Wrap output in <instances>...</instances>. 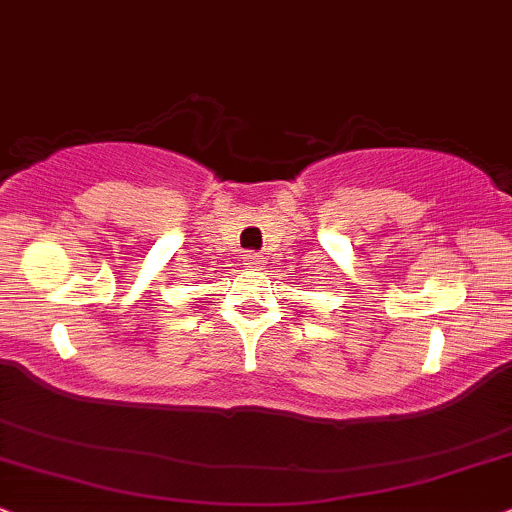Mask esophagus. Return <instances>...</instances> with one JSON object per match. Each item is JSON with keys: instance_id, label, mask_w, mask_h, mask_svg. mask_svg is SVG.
Segmentation results:
<instances>
[{"instance_id": "1", "label": "esophagus", "mask_w": 512, "mask_h": 512, "mask_svg": "<svg viewBox=\"0 0 512 512\" xmlns=\"http://www.w3.org/2000/svg\"><path fill=\"white\" fill-rule=\"evenodd\" d=\"M244 266L249 270H263V268H266V261H263V258L258 254H254V251H251V254H244Z\"/></svg>"}]
</instances>
